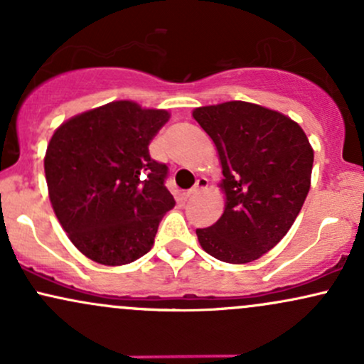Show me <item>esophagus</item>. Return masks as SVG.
Segmentation results:
<instances>
[{"instance_id":"esophagus-1","label":"esophagus","mask_w":364,"mask_h":364,"mask_svg":"<svg viewBox=\"0 0 364 364\" xmlns=\"http://www.w3.org/2000/svg\"><path fill=\"white\" fill-rule=\"evenodd\" d=\"M207 186H208V181H207V178H198V179H196L195 186L191 188L190 191H186V193H185V198H190V196H193V195H196V193H200V191H202V190H205Z\"/></svg>"}]
</instances>
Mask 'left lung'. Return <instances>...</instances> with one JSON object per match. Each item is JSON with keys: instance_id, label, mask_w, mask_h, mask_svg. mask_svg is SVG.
I'll return each mask as SVG.
<instances>
[{"instance_id": "1", "label": "left lung", "mask_w": 364, "mask_h": 364, "mask_svg": "<svg viewBox=\"0 0 364 364\" xmlns=\"http://www.w3.org/2000/svg\"><path fill=\"white\" fill-rule=\"evenodd\" d=\"M223 166L224 214L196 229L198 243L225 263H250L291 229L311 185L313 149L306 133L282 112L229 101L193 109Z\"/></svg>"}]
</instances>
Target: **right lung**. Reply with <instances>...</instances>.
<instances>
[{
    "label": "right lung",
    "instance_id": "obj_1",
    "mask_svg": "<svg viewBox=\"0 0 364 364\" xmlns=\"http://www.w3.org/2000/svg\"><path fill=\"white\" fill-rule=\"evenodd\" d=\"M169 116L114 101L53 133L44 157L49 200L70 241L90 260L127 265L152 248L159 223L176 203L164 186L168 166L149 154Z\"/></svg>",
    "mask_w": 364,
    "mask_h": 364
}]
</instances>
